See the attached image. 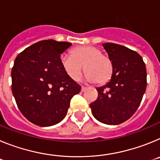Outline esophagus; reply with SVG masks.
Masks as SVG:
<instances>
[{"label":"esophagus","instance_id":"34e87169","mask_svg":"<svg viewBox=\"0 0 160 160\" xmlns=\"http://www.w3.org/2000/svg\"><path fill=\"white\" fill-rule=\"evenodd\" d=\"M87 87H83V86H82V91H85V90H87Z\"/></svg>","mask_w":160,"mask_h":160}]
</instances>
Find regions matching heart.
<instances>
[{
	"label": "heart",
	"instance_id": "1",
	"mask_svg": "<svg viewBox=\"0 0 160 160\" xmlns=\"http://www.w3.org/2000/svg\"><path fill=\"white\" fill-rule=\"evenodd\" d=\"M72 55L62 54L61 64L69 77L74 81L80 80L84 71L87 78L98 84L107 82L112 76L113 63L107 55L102 53L99 48L91 46L77 47L72 50Z\"/></svg>",
	"mask_w": 160,
	"mask_h": 160
}]
</instances>
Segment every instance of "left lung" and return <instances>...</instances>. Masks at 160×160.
I'll use <instances>...</instances> for the list:
<instances>
[{
  "mask_svg": "<svg viewBox=\"0 0 160 160\" xmlns=\"http://www.w3.org/2000/svg\"><path fill=\"white\" fill-rule=\"evenodd\" d=\"M113 63L111 80L96 88L97 99L90 107L94 118L109 125L129 119L140 105L146 91L147 70L137 52L115 43L102 44Z\"/></svg>",
  "mask_w": 160,
  "mask_h": 160,
  "instance_id": "left-lung-1",
  "label": "left lung"
}]
</instances>
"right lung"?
Segmentation results:
<instances>
[{
    "instance_id": "obj_1",
    "label": "right lung",
    "mask_w": 160,
    "mask_h": 160,
    "mask_svg": "<svg viewBox=\"0 0 160 160\" xmlns=\"http://www.w3.org/2000/svg\"><path fill=\"white\" fill-rule=\"evenodd\" d=\"M71 43L43 40L17 56L12 66V92L25 118L41 127L58 123L66 117L70 100L81 86L61 64V53Z\"/></svg>"
}]
</instances>
